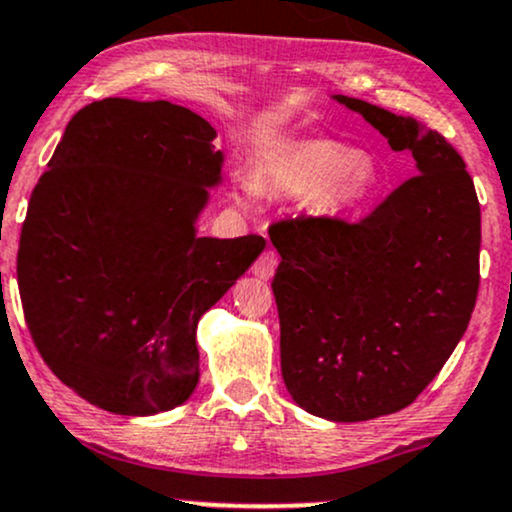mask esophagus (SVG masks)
I'll return each mask as SVG.
<instances>
[{
	"label": "esophagus",
	"instance_id": "obj_1",
	"mask_svg": "<svg viewBox=\"0 0 512 512\" xmlns=\"http://www.w3.org/2000/svg\"><path fill=\"white\" fill-rule=\"evenodd\" d=\"M276 267H279V255H276L274 250H267V252H262L260 260L255 262V267H252V274H255L257 279L269 281V279H272V274L276 272Z\"/></svg>",
	"mask_w": 512,
	"mask_h": 512
}]
</instances>
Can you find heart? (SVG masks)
<instances>
[{
	"label": "heart",
	"instance_id": "obj_1",
	"mask_svg": "<svg viewBox=\"0 0 512 512\" xmlns=\"http://www.w3.org/2000/svg\"><path fill=\"white\" fill-rule=\"evenodd\" d=\"M384 171L377 159L334 138H295L262 159L255 178H240L243 202L260 193L310 195L322 212L348 214L377 193Z\"/></svg>",
	"mask_w": 512,
	"mask_h": 512
}]
</instances>
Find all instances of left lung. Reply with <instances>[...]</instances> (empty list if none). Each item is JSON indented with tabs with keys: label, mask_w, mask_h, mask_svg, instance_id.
<instances>
[{
	"label": "left lung",
	"mask_w": 512,
	"mask_h": 512,
	"mask_svg": "<svg viewBox=\"0 0 512 512\" xmlns=\"http://www.w3.org/2000/svg\"><path fill=\"white\" fill-rule=\"evenodd\" d=\"M412 152L417 176L360 224L281 221L272 288L281 374L295 403L329 422H365L415 400L470 324L479 288L482 212L463 157L422 121L346 95Z\"/></svg>",
	"instance_id": "1"
}]
</instances>
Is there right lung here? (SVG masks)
Masks as SVG:
<instances>
[{
    "instance_id": "1",
    "label": "right lung",
    "mask_w": 512,
    "mask_h": 512,
    "mask_svg": "<svg viewBox=\"0 0 512 512\" xmlns=\"http://www.w3.org/2000/svg\"><path fill=\"white\" fill-rule=\"evenodd\" d=\"M200 114L121 97L73 116L30 195L18 291L42 360L116 415L174 410L200 381L197 322L267 245L197 236L224 152Z\"/></svg>"
}]
</instances>
